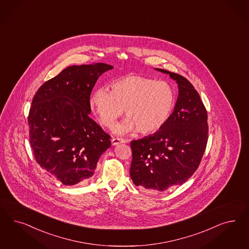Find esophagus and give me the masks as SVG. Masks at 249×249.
Segmentation results:
<instances>
[{
    "instance_id": "esophagus-1",
    "label": "esophagus",
    "mask_w": 249,
    "mask_h": 249,
    "mask_svg": "<svg viewBox=\"0 0 249 249\" xmlns=\"http://www.w3.org/2000/svg\"><path fill=\"white\" fill-rule=\"evenodd\" d=\"M126 142H127V140H125L124 138H120V137H113L112 139V144L113 145H116L121 143H126Z\"/></svg>"
}]
</instances>
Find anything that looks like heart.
Segmentation results:
<instances>
[{
  "label": "heart",
  "instance_id": "b5f03b06",
  "mask_svg": "<svg viewBox=\"0 0 249 249\" xmlns=\"http://www.w3.org/2000/svg\"><path fill=\"white\" fill-rule=\"evenodd\" d=\"M111 89H96L91 105L107 128L112 127L124 109L126 119L115 126L117 134L136 129L142 135L155 133L165 125L175 106V91L164 80L129 75L113 81Z\"/></svg>",
  "mask_w": 249,
  "mask_h": 249
}]
</instances>
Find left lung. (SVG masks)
Masks as SVG:
<instances>
[{
	"instance_id": "left-lung-1",
	"label": "left lung",
	"mask_w": 249,
	"mask_h": 249,
	"mask_svg": "<svg viewBox=\"0 0 249 249\" xmlns=\"http://www.w3.org/2000/svg\"><path fill=\"white\" fill-rule=\"evenodd\" d=\"M178 87L174 111L155 134L131 141L134 184L164 192L181 185L198 169L208 141V115L198 91L181 75L166 70Z\"/></svg>"
}]
</instances>
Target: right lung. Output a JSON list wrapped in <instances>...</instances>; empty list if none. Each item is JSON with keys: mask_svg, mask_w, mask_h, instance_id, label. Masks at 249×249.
<instances>
[{"mask_svg": "<svg viewBox=\"0 0 249 249\" xmlns=\"http://www.w3.org/2000/svg\"><path fill=\"white\" fill-rule=\"evenodd\" d=\"M112 68L105 63L68 67L33 98L28 125L35 159L63 185L87 182L111 146V137L89 114L98 78Z\"/></svg>", "mask_w": 249, "mask_h": 249, "instance_id": "1", "label": "right lung"}]
</instances>
